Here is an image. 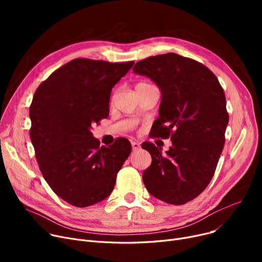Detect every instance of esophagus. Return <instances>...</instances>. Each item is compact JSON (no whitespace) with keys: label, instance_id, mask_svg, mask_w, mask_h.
<instances>
[{"label":"esophagus","instance_id":"obj_1","mask_svg":"<svg viewBox=\"0 0 262 262\" xmlns=\"http://www.w3.org/2000/svg\"><path fill=\"white\" fill-rule=\"evenodd\" d=\"M132 147H133L134 150H136V149H138L140 147V144L138 142H136V141H132Z\"/></svg>","mask_w":262,"mask_h":262}]
</instances>
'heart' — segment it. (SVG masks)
Instances as JSON below:
<instances>
[{"instance_id":"1","label":"heart","mask_w":262,"mask_h":262,"mask_svg":"<svg viewBox=\"0 0 262 262\" xmlns=\"http://www.w3.org/2000/svg\"><path fill=\"white\" fill-rule=\"evenodd\" d=\"M138 85H148V84H144V82H140V84H138Z\"/></svg>"}]
</instances>
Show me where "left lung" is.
Returning a JSON list of instances; mask_svg holds the SVG:
<instances>
[{"mask_svg":"<svg viewBox=\"0 0 262 262\" xmlns=\"http://www.w3.org/2000/svg\"><path fill=\"white\" fill-rule=\"evenodd\" d=\"M133 71L160 89L154 133L172 141L166 154L153 143L142 144L152 156L144 186L162 202L186 204L208 186L223 150L228 124L223 88L207 67L175 53L140 60Z\"/></svg>","mask_w":262,"mask_h":262,"instance_id":"obj_1","label":"left lung"}]
</instances>
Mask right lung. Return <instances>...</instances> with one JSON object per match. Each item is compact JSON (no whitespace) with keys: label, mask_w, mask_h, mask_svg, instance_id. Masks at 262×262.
Returning a JSON list of instances; mask_svg holds the SVG:
<instances>
[{"label":"right lung","mask_w":262,"mask_h":262,"mask_svg":"<svg viewBox=\"0 0 262 262\" xmlns=\"http://www.w3.org/2000/svg\"><path fill=\"white\" fill-rule=\"evenodd\" d=\"M134 63L77 58L35 92L30 135L36 159L52 190L70 205L82 208L105 200L132 152L125 138L100 146L91 128L108 117L113 87Z\"/></svg>","instance_id":"obj_1"}]
</instances>
